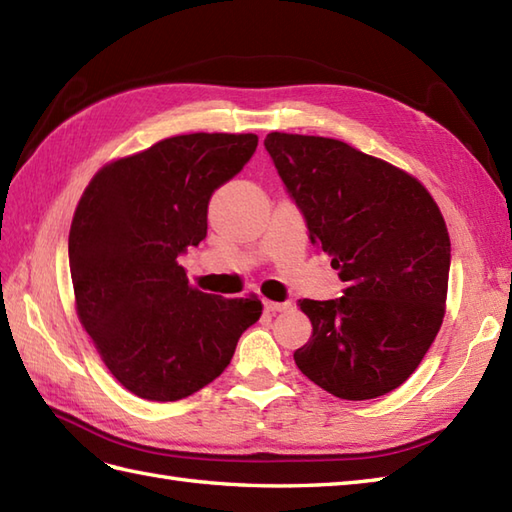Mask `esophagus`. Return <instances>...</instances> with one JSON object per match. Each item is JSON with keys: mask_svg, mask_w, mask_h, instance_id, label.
I'll list each match as a JSON object with an SVG mask.
<instances>
[{"mask_svg": "<svg viewBox=\"0 0 512 512\" xmlns=\"http://www.w3.org/2000/svg\"><path fill=\"white\" fill-rule=\"evenodd\" d=\"M264 308H266V312H284V310H288L290 308V303L288 301H264Z\"/></svg>", "mask_w": 512, "mask_h": 512, "instance_id": "34e87169", "label": "esophagus"}]
</instances>
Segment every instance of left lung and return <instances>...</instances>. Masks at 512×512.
I'll return each instance as SVG.
<instances>
[{
    "mask_svg": "<svg viewBox=\"0 0 512 512\" xmlns=\"http://www.w3.org/2000/svg\"><path fill=\"white\" fill-rule=\"evenodd\" d=\"M264 147L345 281L341 299L299 301L312 336L295 363L336 398L385 396L442 325L451 242L438 204L409 173L341 140L273 132Z\"/></svg>",
    "mask_w": 512,
    "mask_h": 512,
    "instance_id": "8db88e82",
    "label": "left lung"
}]
</instances>
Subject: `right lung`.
Segmentation results:
<instances>
[{
  "mask_svg": "<svg viewBox=\"0 0 512 512\" xmlns=\"http://www.w3.org/2000/svg\"><path fill=\"white\" fill-rule=\"evenodd\" d=\"M255 134L165 138L103 167L70 228L76 312L132 394L171 402L213 383L262 301L189 286L178 259L206 237L211 195L253 158Z\"/></svg>",
  "mask_w": 512,
  "mask_h": 512,
  "instance_id": "right-lung-1",
  "label": "right lung"
}]
</instances>
